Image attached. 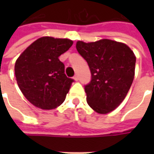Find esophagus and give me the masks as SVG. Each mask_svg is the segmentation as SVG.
<instances>
[{
  "label": "esophagus",
  "instance_id": "34e87169",
  "mask_svg": "<svg viewBox=\"0 0 154 154\" xmlns=\"http://www.w3.org/2000/svg\"><path fill=\"white\" fill-rule=\"evenodd\" d=\"M74 80H75V81H78V80H79V76H78L77 74H76V75H74Z\"/></svg>",
  "mask_w": 154,
  "mask_h": 154
}]
</instances>
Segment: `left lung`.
<instances>
[{
	"label": "left lung",
	"instance_id": "left-lung-1",
	"mask_svg": "<svg viewBox=\"0 0 154 154\" xmlns=\"http://www.w3.org/2000/svg\"><path fill=\"white\" fill-rule=\"evenodd\" d=\"M76 49L92 75L91 81L84 86L87 103L100 114L114 110L133 83L136 61L134 52L126 45L109 39L78 41Z\"/></svg>",
	"mask_w": 154,
	"mask_h": 154
}]
</instances>
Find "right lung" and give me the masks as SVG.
<instances>
[{"label": "right lung", "instance_id": "right-lung-1", "mask_svg": "<svg viewBox=\"0 0 154 154\" xmlns=\"http://www.w3.org/2000/svg\"><path fill=\"white\" fill-rule=\"evenodd\" d=\"M73 45L67 38H40L15 62L16 80L27 100L36 107L52 109L65 100L74 80L65 74L59 56Z\"/></svg>", "mask_w": 154, "mask_h": 154}]
</instances>
